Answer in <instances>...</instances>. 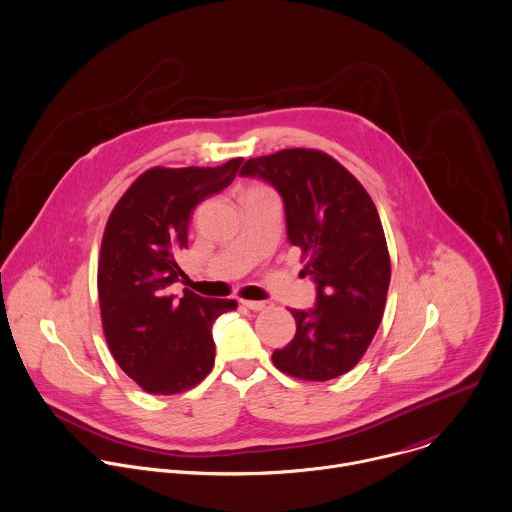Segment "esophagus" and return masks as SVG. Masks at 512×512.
Wrapping results in <instances>:
<instances>
[{
	"instance_id": "obj_1",
	"label": "esophagus",
	"mask_w": 512,
	"mask_h": 512,
	"mask_svg": "<svg viewBox=\"0 0 512 512\" xmlns=\"http://www.w3.org/2000/svg\"><path fill=\"white\" fill-rule=\"evenodd\" d=\"M247 309H251V311H263V309H267V303L265 301H241Z\"/></svg>"
}]
</instances>
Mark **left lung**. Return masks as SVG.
Wrapping results in <instances>:
<instances>
[{
	"label": "left lung",
	"instance_id": "left-lung-1",
	"mask_svg": "<svg viewBox=\"0 0 512 512\" xmlns=\"http://www.w3.org/2000/svg\"><path fill=\"white\" fill-rule=\"evenodd\" d=\"M239 175L271 183L283 203L287 237L317 283L309 311L291 309L297 333L273 353L285 375L329 381L369 349L387 303L391 259L377 207L337 159L317 149H283L245 161Z\"/></svg>",
	"mask_w": 512,
	"mask_h": 512
}]
</instances>
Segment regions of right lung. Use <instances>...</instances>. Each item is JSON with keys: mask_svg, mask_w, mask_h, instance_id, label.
I'll list each match as a JSON object with an SVG mask.
<instances>
[{"mask_svg": "<svg viewBox=\"0 0 512 512\" xmlns=\"http://www.w3.org/2000/svg\"><path fill=\"white\" fill-rule=\"evenodd\" d=\"M243 157L219 167H151L113 207L101 239L97 293L103 335L121 371L151 395L193 389L213 369L215 319L233 299H207L173 283L193 209L223 191Z\"/></svg>", "mask_w": 512, "mask_h": 512, "instance_id": "add662e5", "label": "right lung"}]
</instances>
